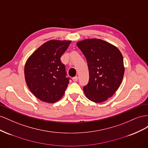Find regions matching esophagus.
Returning <instances> with one entry per match:
<instances>
[{"label":"esophagus","instance_id":"1","mask_svg":"<svg viewBox=\"0 0 148 148\" xmlns=\"http://www.w3.org/2000/svg\"><path fill=\"white\" fill-rule=\"evenodd\" d=\"M78 77H73V78H72V79H73V82H77V81H78Z\"/></svg>","mask_w":148,"mask_h":148}]
</instances>
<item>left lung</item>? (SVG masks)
I'll use <instances>...</instances> for the list:
<instances>
[{"label": "left lung", "mask_w": 148, "mask_h": 148, "mask_svg": "<svg viewBox=\"0 0 148 148\" xmlns=\"http://www.w3.org/2000/svg\"><path fill=\"white\" fill-rule=\"evenodd\" d=\"M77 46L87 60L89 82L83 87L84 95L94 102H104L114 95L122 82L123 59L119 49L102 39L80 41Z\"/></svg>", "instance_id": "1"}]
</instances>
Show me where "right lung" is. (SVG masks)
Returning a JSON list of instances; mask_svg holds the SVG:
<instances>
[{
	"mask_svg": "<svg viewBox=\"0 0 148 148\" xmlns=\"http://www.w3.org/2000/svg\"><path fill=\"white\" fill-rule=\"evenodd\" d=\"M71 41L50 40L31 54L25 65V78L31 92L39 100L54 103L64 96L69 83L60 57Z\"/></svg>",
	"mask_w": 148,
	"mask_h": 148,
	"instance_id": "add662e5",
	"label": "right lung"
}]
</instances>
